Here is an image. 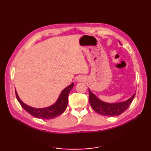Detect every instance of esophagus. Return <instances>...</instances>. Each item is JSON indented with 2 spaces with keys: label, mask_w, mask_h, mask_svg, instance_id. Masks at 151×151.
Instances as JSON below:
<instances>
[{
  "label": "esophagus",
  "mask_w": 151,
  "mask_h": 151,
  "mask_svg": "<svg viewBox=\"0 0 151 151\" xmlns=\"http://www.w3.org/2000/svg\"><path fill=\"white\" fill-rule=\"evenodd\" d=\"M85 81V78L83 76H79L77 78L78 82H84Z\"/></svg>",
  "instance_id": "34e87169"
}]
</instances>
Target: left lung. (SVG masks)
I'll list each match as a JSON object with an SVG mask.
<instances>
[{
    "label": "left lung",
    "mask_w": 151,
    "mask_h": 151,
    "mask_svg": "<svg viewBox=\"0 0 151 151\" xmlns=\"http://www.w3.org/2000/svg\"><path fill=\"white\" fill-rule=\"evenodd\" d=\"M89 101L91 108L97 113L104 116L108 117L117 116L123 113L129 108L136 95V93H134L128 100L123 102L109 103V102L102 101L99 99L91 91L90 89H89Z\"/></svg>",
    "instance_id": "8db88e82"
}]
</instances>
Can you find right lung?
Returning a JSON list of instances; mask_svg holds the SVG:
<instances>
[{"label":"right lung","instance_id":"1","mask_svg":"<svg viewBox=\"0 0 151 151\" xmlns=\"http://www.w3.org/2000/svg\"><path fill=\"white\" fill-rule=\"evenodd\" d=\"M73 86L74 83H72L71 84H70L69 86H67L65 89H63L62 92L60 93V95L58 98L57 101L55 102V103L52 104L50 106L41 108H34L26 104L19 98L16 90L15 94L17 101L21 105V106L28 114L39 119H53L58 116L60 114L63 113L64 111L66 110L67 103H68V96Z\"/></svg>","mask_w":151,"mask_h":151}]
</instances>
